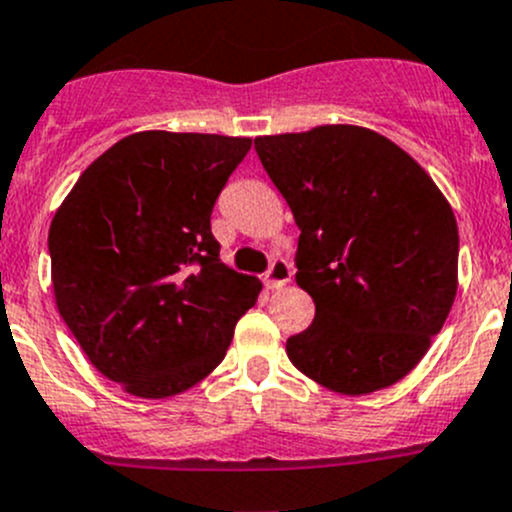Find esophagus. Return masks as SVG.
I'll return each instance as SVG.
<instances>
[{
	"label": "esophagus",
	"instance_id": "34e87169",
	"mask_svg": "<svg viewBox=\"0 0 512 512\" xmlns=\"http://www.w3.org/2000/svg\"><path fill=\"white\" fill-rule=\"evenodd\" d=\"M292 280V265L287 260H275L265 275L267 290H280Z\"/></svg>",
	"mask_w": 512,
	"mask_h": 512
}]
</instances>
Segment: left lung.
<instances>
[{
	"mask_svg": "<svg viewBox=\"0 0 512 512\" xmlns=\"http://www.w3.org/2000/svg\"><path fill=\"white\" fill-rule=\"evenodd\" d=\"M255 150L300 227L295 280L315 302L287 357L332 393L390 388L455 302L453 207L408 152L357 124L257 137Z\"/></svg>",
	"mask_w": 512,
	"mask_h": 512,
	"instance_id": "1",
	"label": "left lung"
}]
</instances>
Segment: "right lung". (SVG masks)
<instances>
[{"label":"right lung","instance_id":"1","mask_svg":"<svg viewBox=\"0 0 512 512\" xmlns=\"http://www.w3.org/2000/svg\"><path fill=\"white\" fill-rule=\"evenodd\" d=\"M250 137L150 130L99 155L49 225L54 302L87 360L135 398L205 380L262 282L220 260L210 215Z\"/></svg>","mask_w":512,"mask_h":512}]
</instances>
